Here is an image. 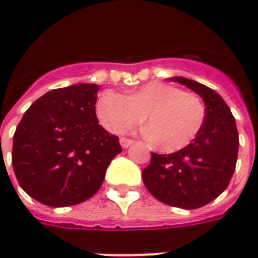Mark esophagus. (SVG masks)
<instances>
[{
  "instance_id": "34e87169",
  "label": "esophagus",
  "mask_w": 258,
  "mask_h": 258,
  "mask_svg": "<svg viewBox=\"0 0 258 258\" xmlns=\"http://www.w3.org/2000/svg\"><path fill=\"white\" fill-rule=\"evenodd\" d=\"M120 146L123 148V149H126V148H129L131 145H134V141L132 139H126V138H120Z\"/></svg>"
}]
</instances>
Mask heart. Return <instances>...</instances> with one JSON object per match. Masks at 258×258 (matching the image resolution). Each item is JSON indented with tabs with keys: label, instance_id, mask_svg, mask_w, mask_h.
I'll return each instance as SVG.
<instances>
[{
	"label": "heart",
	"instance_id": "1",
	"mask_svg": "<svg viewBox=\"0 0 258 258\" xmlns=\"http://www.w3.org/2000/svg\"><path fill=\"white\" fill-rule=\"evenodd\" d=\"M148 138L164 152H176L195 139L205 120L200 97L164 82H149L129 96L106 90L96 102V116L112 134H120L145 119Z\"/></svg>",
	"mask_w": 258,
	"mask_h": 258
}]
</instances>
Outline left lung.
Instances as JSON below:
<instances>
[{
  "label": "left lung",
  "mask_w": 258,
  "mask_h": 258,
  "mask_svg": "<svg viewBox=\"0 0 258 258\" xmlns=\"http://www.w3.org/2000/svg\"><path fill=\"white\" fill-rule=\"evenodd\" d=\"M169 80L186 86L203 99L205 120L192 144L173 154H152L142 178L161 203L195 210L214 201L228 186L237 164L238 132L230 107L217 92L185 77Z\"/></svg>",
  "instance_id": "left-lung-1"
}]
</instances>
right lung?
Returning a JSON list of instances; mask_svg holds the SVG:
<instances>
[{"label":"right lung","instance_id":"add662e5","mask_svg":"<svg viewBox=\"0 0 258 258\" xmlns=\"http://www.w3.org/2000/svg\"><path fill=\"white\" fill-rule=\"evenodd\" d=\"M99 86L79 83L43 94L17 126L13 168L20 186L48 207L92 198L122 152L119 138L96 116Z\"/></svg>","mask_w":258,"mask_h":258}]
</instances>
